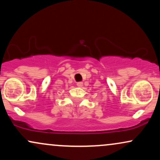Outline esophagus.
<instances>
[{
  "label": "esophagus",
  "mask_w": 160,
  "mask_h": 160,
  "mask_svg": "<svg viewBox=\"0 0 160 160\" xmlns=\"http://www.w3.org/2000/svg\"><path fill=\"white\" fill-rule=\"evenodd\" d=\"M77 85H78V86H79V87H82V82H77Z\"/></svg>",
  "instance_id": "esophagus-1"
}]
</instances>
